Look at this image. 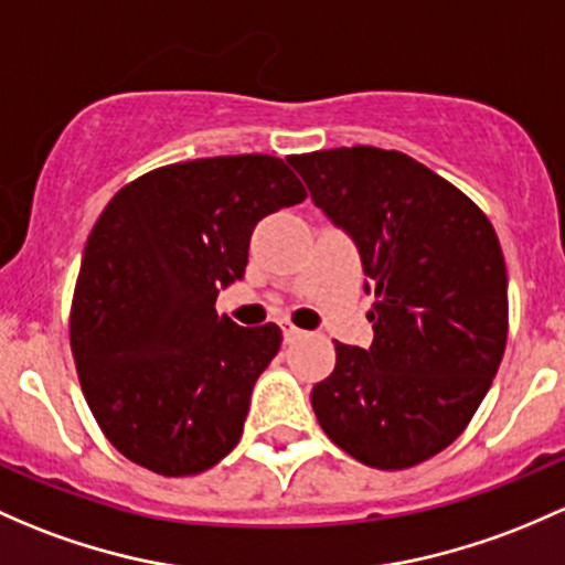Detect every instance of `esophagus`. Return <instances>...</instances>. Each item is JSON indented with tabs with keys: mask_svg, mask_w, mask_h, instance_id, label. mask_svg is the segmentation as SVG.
<instances>
[{
	"mask_svg": "<svg viewBox=\"0 0 565 565\" xmlns=\"http://www.w3.org/2000/svg\"><path fill=\"white\" fill-rule=\"evenodd\" d=\"M281 332H284V341H295V338L302 335V330L295 328L292 322H281Z\"/></svg>",
	"mask_w": 565,
	"mask_h": 565,
	"instance_id": "1",
	"label": "esophagus"
}]
</instances>
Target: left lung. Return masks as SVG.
I'll use <instances>...</instances> for the list:
<instances>
[{
  "mask_svg": "<svg viewBox=\"0 0 565 565\" xmlns=\"http://www.w3.org/2000/svg\"><path fill=\"white\" fill-rule=\"evenodd\" d=\"M289 164L352 237L376 298L371 347L335 341V371L311 390L313 414L365 466H417L466 430L507 349L495 230L460 189L401 151L330 148Z\"/></svg>",
  "mask_w": 565,
  "mask_h": 565,
  "instance_id": "left-lung-1",
  "label": "left lung"
}]
</instances>
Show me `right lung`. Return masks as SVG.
<instances>
[{
    "instance_id": "1",
    "label": "right lung",
    "mask_w": 565,
    "mask_h": 565,
    "mask_svg": "<svg viewBox=\"0 0 565 565\" xmlns=\"http://www.w3.org/2000/svg\"><path fill=\"white\" fill-rule=\"evenodd\" d=\"M306 200L267 153L168 164L127 183L86 241L70 343L88 408L124 457L162 477L216 466L281 347L216 298L241 281L257 222Z\"/></svg>"
}]
</instances>
